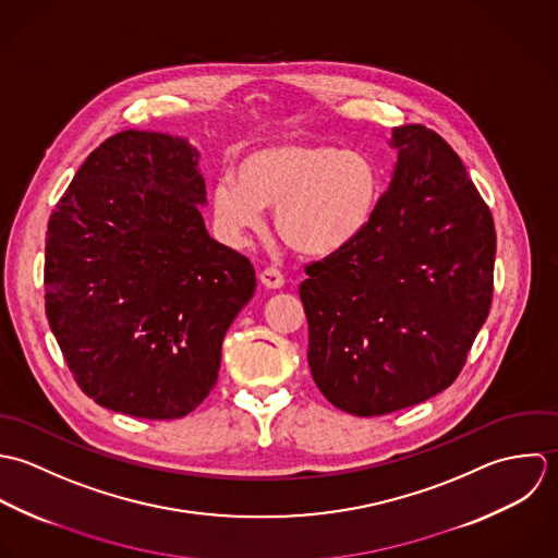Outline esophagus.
Instances as JSON below:
<instances>
[{
  "instance_id": "esophagus-1",
  "label": "esophagus",
  "mask_w": 558,
  "mask_h": 558,
  "mask_svg": "<svg viewBox=\"0 0 558 558\" xmlns=\"http://www.w3.org/2000/svg\"><path fill=\"white\" fill-rule=\"evenodd\" d=\"M258 280L267 287V289H282L284 284V276L276 269V267H267L258 274Z\"/></svg>"
}]
</instances>
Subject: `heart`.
<instances>
[{
	"label": "heart",
	"mask_w": 558,
	"mask_h": 558,
	"mask_svg": "<svg viewBox=\"0 0 558 558\" xmlns=\"http://www.w3.org/2000/svg\"><path fill=\"white\" fill-rule=\"evenodd\" d=\"M381 177L373 159L322 142H291L250 153L236 181L220 179L211 192L218 228L243 245L276 209V232L295 252L324 258L364 232L377 214Z\"/></svg>",
	"instance_id": "b5f03b06"
}]
</instances>
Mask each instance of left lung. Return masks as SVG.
<instances>
[{
  "label": "left lung",
  "mask_w": 558,
  "mask_h": 558,
  "mask_svg": "<svg viewBox=\"0 0 558 558\" xmlns=\"http://www.w3.org/2000/svg\"><path fill=\"white\" fill-rule=\"evenodd\" d=\"M399 150L375 218L340 252L308 263L300 298L317 388L353 416L423 403L461 373L494 293L496 230L465 166L425 124Z\"/></svg>",
  "instance_id": "obj_1"
}]
</instances>
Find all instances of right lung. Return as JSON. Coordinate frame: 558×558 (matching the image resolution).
Here are the masks:
<instances>
[{"mask_svg": "<svg viewBox=\"0 0 558 558\" xmlns=\"http://www.w3.org/2000/svg\"><path fill=\"white\" fill-rule=\"evenodd\" d=\"M198 153L120 131L58 201L45 239V313L73 379L101 408L183 418L218 381L222 340L252 300V263L209 236Z\"/></svg>", "mask_w": 558, "mask_h": 558, "instance_id": "right-lung-1", "label": "right lung"}]
</instances>
